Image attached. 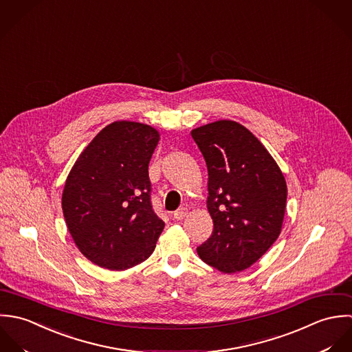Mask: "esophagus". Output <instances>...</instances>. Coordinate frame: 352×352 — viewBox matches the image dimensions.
<instances>
[{"label": "esophagus", "mask_w": 352, "mask_h": 352, "mask_svg": "<svg viewBox=\"0 0 352 352\" xmlns=\"http://www.w3.org/2000/svg\"><path fill=\"white\" fill-rule=\"evenodd\" d=\"M186 214H188V210H186V208H179V210H177V211L174 212L173 217H174L175 220H182V219L186 217Z\"/></svg>", "instance_id": "esophagus-1"}]
</instances>
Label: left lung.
Returning <instances> with one entry per match:
<instances>
[{"label": "left lung", "instance_id": "left-lung-1", "mask_svg": "<svg viewBox=\"0 0 352 352\" xmlns=\"http://www.w3.org/2000/svg\"><path fill=\"white\" fill-rule=\"evenodd\" d=\"M208 168L207 207L212 235L197 248L200 258L224 274L253 265L278 239L287 185L260 140L235 121L192 131Z\"/></svg>", "mask_w": 352, "mask_h": 352}]
</instances>
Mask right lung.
<instances>
[{
	"label": "right lung",
	"instance_id": "right-lung-1",
	"mask_svg": "<svg viewBox=\"0 0 352 352\" xmlns=\"http://www.w3.org/2000/svg\"><path fill=\"white\" fill-rule=\"evenodd\" d=\"M159 132L117 121L77 157L63 193V212L78 250L94 264L124 271L145 261L164 228L151 204L148 164Z\"/></svg>",
	"mask_w": 352,
	"mask_h": 352
}]
</instances>
